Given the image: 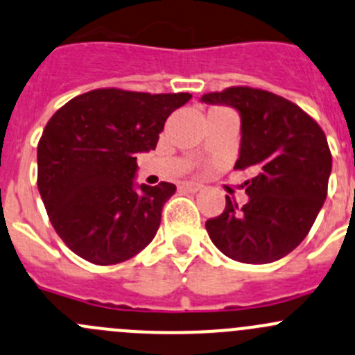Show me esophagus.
I'll return each mask as SVG.
<instances>
[{"label":"esophagus","mask_w":355,"mask_h":355,"mask_svg":"<svg viewBox=\"0 0 355 355\" xmlns=\"http://www.w3.org/2000/svg\"><path fill=\"white\" fill-rule=\"evenodd\" d=\"M182 187L189 192H198V191H201L202 185L198 184V182H182Z\"/></svg>","instance_id":"esophagus-1"}]
</instances>
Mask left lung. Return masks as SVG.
I'll list each match as a JSON object with an SVG mask.
<instances>
[{
	"label": "left lung",
	"instance_id": "8db88e82",
	"mask_svg": "<svg viewBox=\"0 0 355 355\" xmlns=\"http://www.w3.org/2000/svg\"><path fill=\"white\" fill-rule=\"evenodd\" d=\"M208 104L232 105L241 114V150L234 170H251L250 201L225 196L222 215L206 220L209 239L243 263L286 257L311 230L328 196L331 150L314 118L272 92L230 86L205 94Z\"/></svg>",
	"mask_w": 355,
	"mask_h": 355
}]
</instances>
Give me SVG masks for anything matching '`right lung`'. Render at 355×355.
Returning a JSON list of instances; mask_svg holds the SVG:
<instances>
[{
    "label": "right lung",
    "instance_id": "right-lung-1",
    "mask_svg": "<svg viewBox=\"0 0 355 355\" xmlns=\"http://www.w3.org/2000/svg\"><path fill=\"white\" fill-rule=\"evenodd\" d=\"M191 94L97 88L62 105L37 142V189L65 246L97 265L135 257L156 236L170 182L133 189L137 154L156 149Z\"/></svg>",
    "mask_w": 355,
    "mask_h": 355
}]
</instances>
